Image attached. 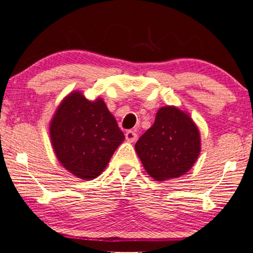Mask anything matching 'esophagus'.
Returning a JSON list of instances; mask_svg holds the SVG:
<instances>
[{
  "label": "esophagus",
  "mask_w": 253,
  "mask_h": 253,
  "mask_svg": "<svg viewBox=\"0 0 253 253\" xmlns=\"http://www.w3.org/2000/svg\"><path fill=\"white\" fill-rule=\"evenodd\" d=\"M125 136H126V140L128 142H134L137 139V134L135 130H128V132L125 134Z\"/></svg>",
  "instance_id": "34e87169"
}]
</instances>
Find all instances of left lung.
<instances>
[{
	"instance_id": "left-lung-1",
	"label": "left lung",
	"mask_w": 253,
	"mask_h": 253,
	"mask_svg": "<svg viewBox=\"0 0 253 253\" xmlns=\"http://www.w3.org/2000/svg\"><path fill=\"white\" fill-rule=\"evenodd\" d=\"M145 170L155 181H167L187 174L201 153L197 125L185 111L164 106L155 121L135 143Z\"/></svg>"
}]
</instances>
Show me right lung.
Here are the masks:
<instances>
[{
    "mask_svg": "<svg viewBox=\"0 0 253 253\" xmlns=\"http://www.w3.org/2000/svg\"><path fill=\"white\" fill-rule=\"evenodd\" d=\"M50 140L56 158L72 175L93 180L106 168L125 140L100 97L88 100L81 91H72L50 121Z\"/></svg>",
    "mask_w": 253,
    "mask_h": 253,
    "instance_id": "right-lung-1",
    "label": "right lung"
}]
</instances>
